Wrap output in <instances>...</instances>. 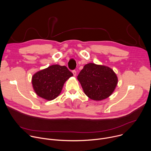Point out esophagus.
I'll list each match as a JSON object with an SVG mask.
<instances>
[{
    "label": "esophagus",
    "mask_w": 151,
    "mask_h": 151,
    "mask_svg": "<svg viewBox=\"0 0 151 151\" xmlns=\"http://www.w3.org/2000/svg\"><path fill=\"white\" fill-rule=\"evenodd\" d=\"M73 73L74 76H76V75H77V72H76V70H73Z\"/></svg>",
    "instance_id": "obj_1"
}]
</instances>
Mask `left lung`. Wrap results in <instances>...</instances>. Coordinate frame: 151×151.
Here are the masks:
<instances>
[{
	"label": "left lung",
	"instance_id": "obj_1",
	"mask_svg": "<svg viewBox=\"0 0 151 151\" xmlns=\"http://www.w3.org/2000/svg\"><path fill=\"white\" fill-rule=\"evenodd\" d=\"M84 93L91 99L101 101L114 92L118 78L110 68L89 63L84 66L77 76Z\"/></svg>",
	"mask_w": 151,
	"mask_h": 151
}]
</instances>
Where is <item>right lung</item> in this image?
Segmentation results:
<instances>
[{
	"label": "right lung",
	"instance_id": "1",
	"mask_svg": "<svg viewBox=\"0 0 151 151\" xmlns=\"http://www.w3.org/2000/svg\"><path fill=\"white\" fill-rule=\"evenodd\" d=\"M73 76L67 67L53 65L33 76V88L39 96L51 101L60 94L64 83Z\"/></svg>",
	"mask_w": 151,
	"mask_h": 151
}]
</instances>
